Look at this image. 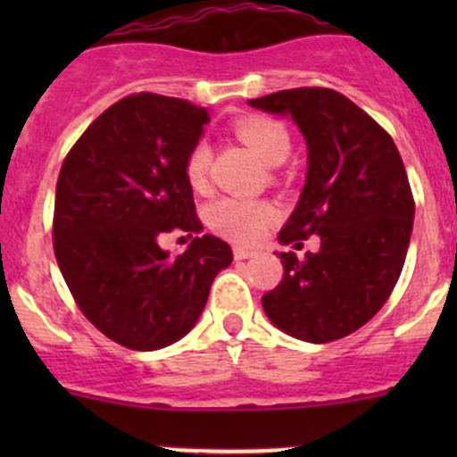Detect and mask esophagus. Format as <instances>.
Segmentation results:
<instances>
[{"label":"esophagus","mask_w":457,"mask_h":457,"mask_svg":"<svg viewBox=\"0 0 457 457\" xmlns=\"http://www.w3.org/2000/svg\"><path fill=\"white\" fill-rule=\"evenodd\" d=\"M256 256L254 250H247V247H234V258L237 261H245V258H252Z\"/></svg>","instance_id":"34e87169"}]
</instances>
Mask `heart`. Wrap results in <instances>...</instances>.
I'll return each mask as SVG.
<instances>
[{
	"instance_id": "1",
	"label": "heart",
	"mask_w": 457,
	"mask_h": 457,
	"mask_svg": "<svg viewBox=\"0 0 457 457\" xmlns=\"http://www.w3.org/2000/svg\"><path fill=\"white\" fill-rule=\"evenodd\" d=\"M234 135L247 147H252L258 159L267 165L283 163L292 147L287 128L278 119L261 117V114L238 119L234 123ZM210 161L212 150L207 141H196L183 163V172L192 190L203 192L207 187ZM207 219H210L212 229L220 237L237 243H254L276 220V207L267 201L220 199L210 207Z\"/></svg>"
}]
</instances>
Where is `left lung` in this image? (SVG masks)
Here are the masks:
<instances>
[{
	"mask_svg": "<svg viewBox=\"0 0 457 457\" xmlns=\"http://www.w3.org/2000/svg\"><path fill=\"white\" fill-rule=\"evenodd\" d=\"M250 105L289 114L307 141V181L280 243L320 250L280 252L283 280L262 296L267 318L307 343L361 329L394 292L413 228L411 186L389 132L329 87L271 92Z\"/></svg>",
	"mask_w": 457,
	"mask_h": 457,
	"instance_id": "1",
	"label": "left lung"
}]
</instances>
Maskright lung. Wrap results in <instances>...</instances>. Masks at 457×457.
Returning <instances> with one entry per match:
<instances>
[{
	"instance_id": "1",
	"label": "right lung",
	"mask_w": 457,
	"mask_h": 457,
	"mask_svg": "<svg viewBox=\"0 0 457 457\" xmlns=\"http://www.w3.org/2000/svg\"><path fill=\"white\" fill-rule=\"evenodd\" d=\"M210 121L174 96L128 95L86 128L57 179L53 245L63 280L87 320L135 352L168 347L199 320L212 280L232 247L201 232L183 163ZM186 231L170 257L158 238Z\"/></svg>"
}]
</instances>
